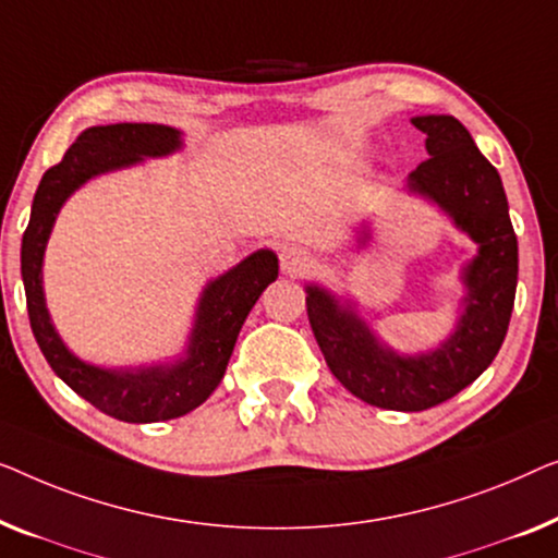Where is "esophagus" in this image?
<instances>
[{"label": "esophagus", "mask_w": 558, "mask_h": 558, "mask_svg": "<svg viewBox=\"0 0 558 558\" xmlns=\"http://www.w3.org/2000/svg\"><path fill=\"white\" fill-rule=\"evenodd\" d=\"M313 268V255L308 250L303 247H282L280 250V270L286 272V276L295 278V276H303V272H308Z\"/></svg>", "instance_id": "1"}]
</instances>
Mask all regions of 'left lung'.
<instances>
[{
	"mask_svg": "<svg viewBox=\"0 0 558 558\" xmlns=\"http://www.w3.org/2000/svg\"><path fill=\"white\" fill-rule=\"evenodd\" d=\"M429 154L407 177V192L442 211L477 245L462 265L465 295L452 333L429 351L399 354L359 316L356 303L308 282L305 308L331 374L361 402L395 412H422L473 384L506 339L518 282V240L496 167L452 116H417ZM372 240L359 227L356 247Z\"/></svg>",
	"mask_w": 558,
	"mask_h": 558,
	"instance_id": "obj_1",
	"label": "left lung"
}]
</instances>
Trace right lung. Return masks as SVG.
Wrapping results in <instances>:
<instances>
[{"instance_id": "add662e5", "label": "right lung", "mask_w": 558, "mask_h": 558, "mask_svg": "<svg viewBox=\"0 0 558 558\" xmlns=\"http://www.w3.org/2000/svg\"><path fill=\"white\" fill-rule=\"evenodd\" d=\"M182 131L161 123H113L85 129L58 167L47 169L37 186L29 225L22 234V282L29 326L52 372L75 395L108 417L133 425L182 417L197 410L219 387L234 341L263 290L278 278V255L257 250L204 286L186 349L174 361L106 368L83 361L65 347L45 303L43 265L62 204L108 171L136 167L144 159L182 151Z\"/></svg>"}]
</instances>
